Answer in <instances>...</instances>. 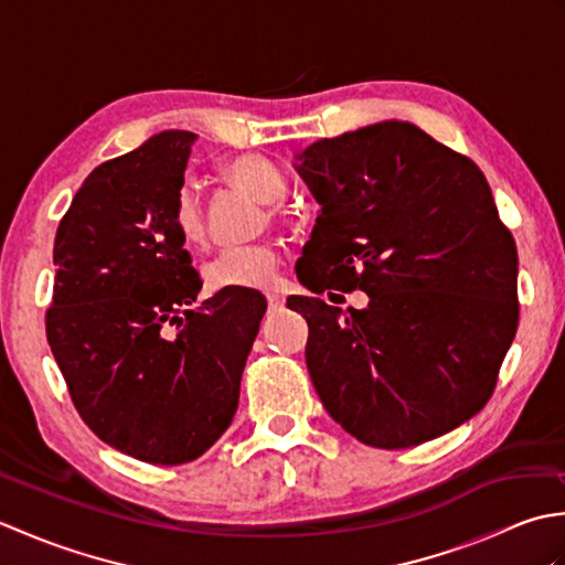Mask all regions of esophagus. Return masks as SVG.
<instances>
[{
  "instance_id": "34e87169",
  "label": "esophagus",
  "mask_w": 565,
  "mask_h": 565,
  "mask_svg": "<svg viewBox=\"0 0 565 565\" xmlns=\"http://www.w3.org/2000/svg\"><path fill=\"white\" fill-rule=\"evenodd\" d=\"M267 306H269L271 310L281 308V306H284V294H279V291H267Z\"/></svg>"
}]
</instances>
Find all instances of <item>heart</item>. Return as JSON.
I'll return each mask as SVG.
<instances>
[{
  "label": "heart",
  "mask_w": 565,
  "mask_h": 565,
  "mask_svg": "<svg viewBox=\"0 0 565 565\" xmlns=\"http://www.w3.org/2000/svg\"><path fill=\"white\" fill-rule=\"evenodd\" d=\"M223 177L245 191L264 206H279L289 194V182L284 172L271 160L255 152L237 154L223 167ZM172 227L186 247H201L206 243V223L196 191L182 186L174 196L172 206ZM279 249L259 243V245H237L225 247L218 255L203 264V281L209 291H233V289H267L274 284L279 271Z\"/></svg>",
  "instance_id": "1"
}]
</instances>
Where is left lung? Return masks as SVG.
<instances>
[{
  "label": "left lung",
  "instance_id": "obj_1",
  "mask_svg": "<svg viewBox=\"0 0 565 565\" xmlns=\"http://www.w3.org/2000/svg\"><path fill=\"white\" fill-rule=\"evenodd\" d=\"M298 160L322 206L298 281L371 298L347 313L286 301L308 322L322 405L369 447L447 435L490 401L520 322L518 247L483 172L403 121L318 140Z\"/></svg>",
  "mask_w": 565,
  "mask_h": 565
}]
</instances>
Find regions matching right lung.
I'll return each mask as SVG.
<instances>
[{"label":"right lung","mask_w":565,"mask_h":565,"mask_svg":"<svg viewBox=\"0 0 565 565\" xmlns=\"http://www.w3.org/2000/svg\"><path fill=\"white\" fill-rule=\"evenodd\" d=\"M196 134L164 130L99 164L57 225L45 334L72 405L109 447L189 463L231 427L267 301L196 303L201 276L172 227Z\"/></svg>","instance_id":"obj_1"}]
</instances>
